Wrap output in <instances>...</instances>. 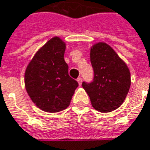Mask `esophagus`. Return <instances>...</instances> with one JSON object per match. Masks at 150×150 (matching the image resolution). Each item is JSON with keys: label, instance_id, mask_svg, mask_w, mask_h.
I'll return each mask as SVG.
<instances>
[{"label": "esophagus", "instance_id": "34e87169", "mask_svg": "<svg viewBox=\"0 0 150 150\" xmlns=\"http://www.w3.org/2000/svg\"><path fill=\"white\" fill-rule=\"evenodd\" d=\"M77 81H78L79 84V85H81V84H82V81H83V79H82V78H78Z\"/></svg>", "mask_w": 150, "mask_h": 150}]
</instances>
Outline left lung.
Listing matches in <instances>:
<instances>
[{
  "label": "left lung",
  "instance_id": "8db88e82",
  "mask_svg": "<svg viewBox=\"0 0 150 150\" xmlns=\"http://www.w3.org/2000/svg\"><path fill=\"white\" fill-rule=\"evenodd\" d=\"M91 62L94 70L91 83L82 86L90 96L92 107L102 112H112L122 104L131 86V73L123 59L105 42L91 48Z\"/></svg>",
  "mask_w": 150,
  "mask_h": 150
}]
</instances>
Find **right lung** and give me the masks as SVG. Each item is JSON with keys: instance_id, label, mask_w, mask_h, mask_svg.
<instances>
[{"instance_id": "right-lung-1", "label": "right lung", "mask_w": 150, "mask_h": 150, "mask_svg": "<svg viewBox=\"0 0 150 150\" xmlns=\"http://www.w3.org/2000/svg\"><path fill=\"white\" fill-rule=\"evenodd\" d=\"M65 50L66 43L60 38H51L36 53L25 72V84L30 98L45 112L66 109L79 86L68 74Z\"/></svg>"}]
</instances>
